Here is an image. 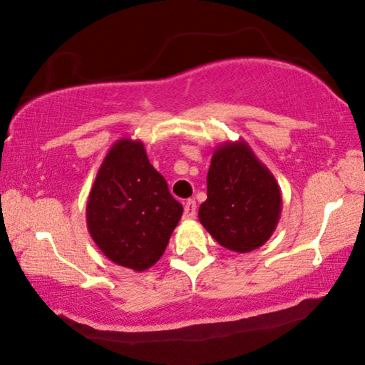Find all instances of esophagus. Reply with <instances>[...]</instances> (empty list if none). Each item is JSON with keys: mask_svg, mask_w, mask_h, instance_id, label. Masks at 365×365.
I'll return each instance as SVG.
<instances>
[{"mask_svg": "<svg viewBox=\"0 0 365 365\" xmlns=\"http://www.w3.org/2000/svg\"><path fill=\"white\" fill-rule=\"evenodd\" d=\"M196 216V201L195 200H188L185 203V211H183V217L185 219H193Z\"/></svg>", "mask_w": 365, "mask_h": 365, "instance_id": "esophagus-1", "label": "esophagus"}]
</instances>
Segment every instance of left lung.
Here are the masks:
<instances>
[{
    "label": "left lung",
    "mask_w": 365,
    "mask_h": 365,
    "mask_svg": "<svg viewBox=\"0 0 365 365\" xmlns=\"http://www.w3.org/2000/svg\"><path fill=\"white\" fill-rule=\"evenodd\" d=\"M207 200L198 217L217 244L237 253L262 247L281 217V190L273 173L244 140L214 149L207 170Z\"/></svg>",
    "instance_id": "8db88e82"
}]
</instances>
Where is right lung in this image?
Returning <instances> with one entry per match:
<instances>
[{
	"mask_svg": "<svg viewBox=\"0 0 365 365\" xmlns=\"http://www.w3.org/2000/svg\"><path fill=\"white\" fill-rule=\"evenodd\" d=\"M182 212L140 140L121 138L110 148L86 206L89 234L110 262L133 271L151 268Z\"/></svg>",
	"mask_w": 365,
	"mask_h": 365,
	"instance_id": "obj_1",
	"label": "right lung"
}]
</instances>
